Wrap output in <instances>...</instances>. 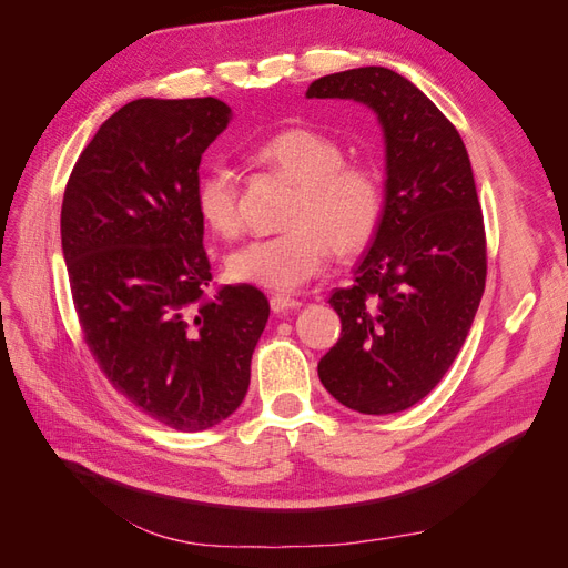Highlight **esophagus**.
I'll return each instance as SVG.
<instances>
[{
	"label": "esophagus",
	"instance_id": "obj_1",
	"mask_svg": "<svg viewBox=\"0 0 568 568\" xmlns=\"http://www.w3.org/2000/svg\"><path fill=\"white\" fill-rule=\"evenodd\" d=\"M303 303L298 301V298H291V296H286V294H274L272 298H270V307H272V313H288V311H296V307H301Z\"/></svg>",
	"mask_w": 568,
	"mask_h": 568
}]
</instances>
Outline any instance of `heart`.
Returning <instances> with one entry per match:
<instances>
[{"label":"heart","instance_id":"heart-1","mask_svg":"<svg viewBox=\"0 0 568 568\" xmlns=\"http://www.w3.org/2000/svg\"><path fill=\"white\" fill-rule=\"evenodd\" d=\"M253 159L298 182L288 213L291 230L261 236L227 257L230 277L270 291H294L329 263L332 246L341 255L363 251L379 230L384 186L376 170L343 161V149L322 130L296 125L265 136ZM196 211L217 236L242 227L234 170L215 163L196 182Z\"/></svg>","mask_w":568,"mask_h":568}]
</instances>
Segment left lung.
I'll use <instances>...</instances> for the list:
<instances>
[{"instance_id":"left-lung-1","label":"left lung","mask_w":568,"mask_h":568,"mask_svg":"<svg viewBox=\"0 0 568 568\" xmlns=\"http://www.w3.org/2000/svg\"><path fill=\"white\" fill-rule=\"evenodd\" d=\"M307 99H351L384 132V213L353 284L329 303L341 338L317 374L363 415L419 403L450 369L486 288V232L469 153L455 125L390 68L315 80Z\"/></svg>"}]
</instances>
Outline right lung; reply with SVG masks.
<instances>
[{"instance_id": "right-lung-1", "label": "right lung", "mask_w": 568, "mask_h": 568, "mask_svg": "<svg viewBox=\"0 0 568 568\" xmlns=\"http://www.w3.org/2000/svg\"><path fill=\"white\" fill-rule=\"evenodd\" d=\"M225 101L134 99L80 153L61 248L88 348L118 393L178 432L242 405L270 303L251 284L213 296L196 182L230 125Z\"/></svg>"}]
</instances>
